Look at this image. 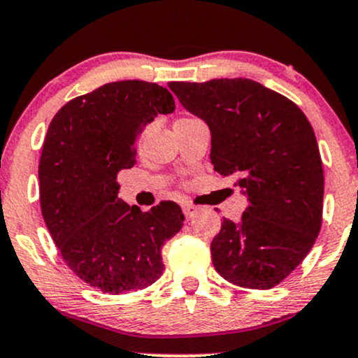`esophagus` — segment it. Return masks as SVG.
Instances as JSON below:
<instances>
[{"instance_id": "34e87169", "label": "esophagus", "mask_w": 358, "mask_h": 358, "mask_svg": "<svg viewBox=\"0 0 358 358\" xmlns=\"http://www.w3.org/2000/svg\"><path fill=\"white\" fill-rule=\"evenodd\" d=\"M183 213H185V217H187V219H192V217H195L196 215V212H199V208L195 207V205H192V203H183Z\"/></svg>"}]
</instances>
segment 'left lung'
<instances>
[{
    "instance_id": "left-lung-1",
    "label": "left lung",
    "mask_w": 358,
    "mask_h": 358,
    "mask_svg": "<svg viewBox=\"0 0 358 358\" xmlns=\"http://www.w3.org/2000/svg\"><path fill=\"white\" fill-rule=\"evenodd\" d=\"M188 113L210 129V162L237 176L248 196L241 222L224 219L210 244L215 271L232 285L269 289L313 248L323 212V166L303 110L250 79L170 82Z\"/></svg>"
}]
</instances>
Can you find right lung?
I'll use <instances>...</instances> for the list:
<instances>
[{
    "instance_id": "add662e5",
    "label": "right lung",
    "mask_w": 358,
    "mask_h": 358,
    "mask_svg": "<svg viewBox=\"0 0 358 358\" xmlns=\"http://www.w3.org/2000/svg\"><path fill=\"white\" fill-rule=\"evenodd\" d=\"M173 110L162 85L119 80L69 101L48 126L38 165L43 220L65 264L102 293L153 285L165 269L162 245L183 225L175 202L141 212L119 199L116 182L136 163L139 133Z\"/></svg>"
}]
</instances>
